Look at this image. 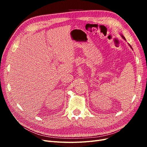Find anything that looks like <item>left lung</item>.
<instances>
[{"label":"left lung","instance_id":"obj_1","mask_svg":"<svg viewBox=\"0 0 147 147\" xmlns=\"http://www.w3.org/2000/svg\"><path fill=\"white\" fill-rule=\"evenodd\" d=\"M121 35V37H123V38H124V40H126V38H124V36H123V35ZM129 46H130V47H131V48H132V47H131V45H129Z\"/></svg>","mask_w":147,"mask_h":147}]
</instances>
